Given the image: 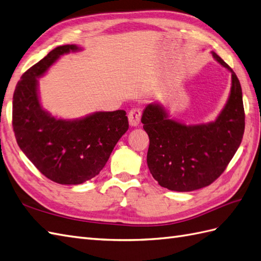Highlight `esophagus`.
Here are the masks:
<instances>
[{
  "instance_id": "obj_1",
  "label": "esophagus",
  "mask_w": 261,
  "mask_h": 261,
  "mask_svg": "<svg viewBox=\"0 0 261 261\" xmlns=\"http://www.w3.org/2000/svg\"><path fill=\"white\" fill-rule=\"evenodd\" d=\"M128 118H129V123L132 126H137L140 122V119H141V111L140 109L138 108H133L130 110L129 114H128Z\"/></svg>"
}]
</instances>
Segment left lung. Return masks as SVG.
<instances>
[{
	"label": "left lung",
	"mask_w": 261,
	"mask_h": 261,
	"mask_svg": "<svg viewBox=\"0 0 261 261\" xmlns=\"http://www.w3.org/2000/svg\"><path fill=\"white\" fill-rule=\"evenodd\" d=\"M232 84L225 109L215 122L186 125L168 118L162 106L149 105L141 122L150 144L149 170L158 184L173 191H193L207 187L220 177L241 143L245 131V109L241 86L232 69Z\"/></svg>",
	"instance_id": "8db88e82"
}]
</instances>
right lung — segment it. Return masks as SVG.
I'll return each instance as SVG.
<instances>
[{"label": "right lung", "instance_id": "right-lung-1", "mask_svg": "<svg viewBox=\"0 0 261 261\" xmlns=\"http://www.w3.org/2000/svg\"><path fill=\"white\" fill-rule=\"evenodd\" d=\"M76 50L74 44L53 48L24 72L13 94L12 125L17 144L42 174L61 185H80L98 175L129 129L124 110L95 112L72 121L42 110L36 77L62 54Z\"/></svg>", "mask_w": 261, "mask_h": 261}]
</instances>
